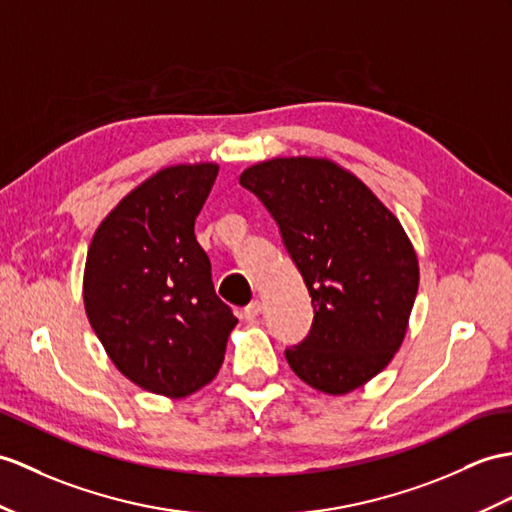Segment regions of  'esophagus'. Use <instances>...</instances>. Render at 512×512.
I'll return each instance as SVG.
<instances>
[{
    "label": "esophagus",
    "mask_w": 512,
    "mask_h": 512,
    "mask_svg": "<svg viewBox=\"0 0 512 512\" xmlns=\"http://www.w3.org/2000/svg\"><path fill=\"white\" fill-rule=\"evenodd\" d=\"M260 313H263V304L258 302V299H254V302H249L245 308H243V317L247 321H254Z\"/></svg>",
    "instance_id": "esophagus-1"
}]
</instances>
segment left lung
<instances>
[{
    "instance_id": "obj_1",
    "label": "left lung",
    "mask_w": 512,
    "mask_h": 512,
    "mask_svg": "<svg viewBox=\"0 0 512 512\" xmlns=\"http://www.w3.org/2000/svg\"><path fill=\"white\" fill-rule=\"evenodd\" d=\"M276 219L313 297L306 339L284 352L299 380L328 395L369 382L400 350L419 289L402 223L328 158H271L241 173Z\"/></svg>"
}]
</instances>
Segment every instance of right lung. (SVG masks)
Wrapping results in <instances>:
<instances>
[{
  "instance_id": "1",
  "label": "right lung",
  "mask_w": 512,
  "mask_h": 512,
  "mask_svg": "<svg viewBox=\"0 0 512 512\" xmlns=\"http://www.w3.org/2000/svg\"><path fill=\"white\" fill-rule=\"evenodd\" d=\"M217 173L213 162L160 169L110 210L86 254L84 308L97 339L123 376L171 400L217 376L239 321L195 239Z\"/></svg>"
}]
</instances>
